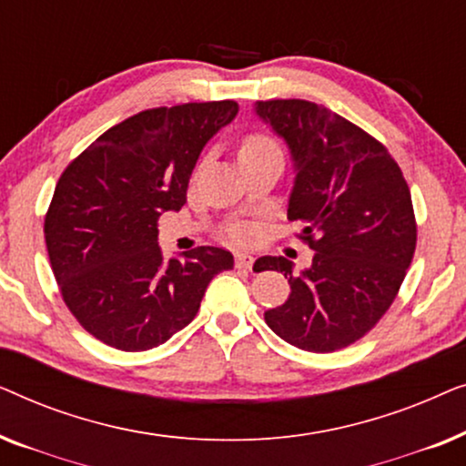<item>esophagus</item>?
I'll return each mask as SVG.
<instances>
[{
  "mask_svg": "<svg viewBox=\"0 0 466 466\" xmlns=\"http://www.w3.org/2000/svg\"><path fill=\"white\" fill-rule=\"evenodd\" d=\"M252 265H254L252 254H248V252L235 254V267H238V269H252Z\"/></svg>",
  "mask_w": 466,
  "mask_h": 466,
  "instance_id": "1",
  "label": "esophagus"
}]
</instances>
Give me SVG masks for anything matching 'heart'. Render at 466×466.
<instances>
[{"label":"heart","mask_w":466,"mask_h":466,"mask_svg":"<svg viewBox=\"0 0 466 466\" xmlns=\"http://www.w3.org/2000/svg\"><path fill=\"white\" fill-rule=\"evenodd\" d=\"M271 142L267 137H250V139H246V144L241 146V152H254V150H263V148H271ZM231 235L238 241H244V239H248L250 238V228L248 227H235L233 231H231Z\"/></svg>","instance_id":"1"}]
</instances>
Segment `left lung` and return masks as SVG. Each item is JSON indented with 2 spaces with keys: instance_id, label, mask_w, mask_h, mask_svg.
I'll return each mask as SVG.
<instances>
[{
  "instance_id": "1",
  "label": "left lung",
  "mask_w": 466,
  "mask_h": 466,
  "mask_svg": "<svg viewBox=\"0 0 466 466\" xmlns=\"http://www.w3.org/2000/svg\"><path fill=\"white\" fill-rule=\"evenodd\" d=\"M254 112L289 146V218L305 222L301 238L314 250L299 273L284 257L254 263L290 284L265 320L290 346L335 352L371 330L403 284L416 250L410 187L378 139L327 107L273 99Z\"/></svg>"
}]
</instances>
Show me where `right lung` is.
<instances>
[{"label":"right lung","instance_id":"add662e5","mask_svg":"<svg viewBox=\"0 0 466 466\" xmlns=\"http://www.w3.org/2000/svg\"><path fill=\"white\" fill-rule=\"evenodd\" d=\"M235 101L155 107L107 129L56 182L44 235L63 301L107 346L144 352L193 320L233 254L201 246L165 260L157 220L187 203L203 146Z\"/></svg>","mask_w":466,"mask_h":466}]
</instances>
